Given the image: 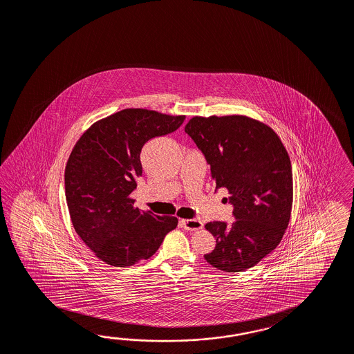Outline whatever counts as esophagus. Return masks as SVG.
I'll use <instances>...</instances> for the list:
<instances>
[{"label": "esophagus", "mask_w": 354, "mask_h": 354, "mask_svg": "<svg viewBox=\"0 0 354 354\" xmlns=\"http://www.w3.org/2000/svg\"><path fill=\"white\" fill-rule=\"evenodd\" d=\"M180 225L187 230H200L203 228V223L198 219H183L180 220Z\"/></svg>", "instance_id": "obj_1"}]
</instances>
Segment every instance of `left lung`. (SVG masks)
<instances>
[{"mask_svg":"<svg viewBox=\"0 0 354 354\" xmlns=\"http://www.w3.org/2000/svg\"><path fill=\"white\" fill-rule=\"evenodd\" d=\"M185 133L210 165L216 191L225 188L234 221L205 228L216 246L205 259L224 272L257 266L283 237L292 207V169L286 148L267 124L246 115L193 117Z\"/></svg>","mask_w":354,"mask_h":354,"instance_id":"8db88e82","label":"left lung"}]
</instances>
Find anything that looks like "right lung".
Returning <instances> with one entry per match:
<instances>
[{
    "mask_svg": "<svg viewBox=\"0 0 354 354\" xmlns=\"http://www.w3.org/2000/svg\"><path fill=\"white\" fill-rule=\"evenodd\" d=\"M184 120L185 115L124 109L93 124L71 153L64 174L71 220L77 234L106 264L130 267L151 258L176 228L175 216L135 207L131 193L143 174L144 144L174 133Z\"/></svg>",
    "mask_w": 354,
    "mask_h": 354,
    "instance_id": "1",
    "label": "right lung"
}]
</instances>
